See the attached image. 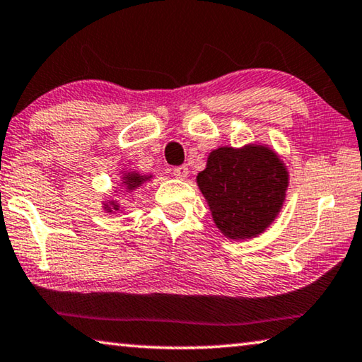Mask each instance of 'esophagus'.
Listing matches in <instances>:
<instances>
[{
	"instance_id": "obj_1",
	"label": "esophagus",
	"mask_w": 362,
	"mask_h": 362,
	"mask_svg": "<svg viewBox=\"0 0 362 362\" xmlns=\"http://www.w3.org/2000/svg\"><path fill=\"white\" fill-rule=\"evenodd\" d=\"M172 174H174L177 179H185V177L188 175V168L185 164L182 165H175L174 170H172Z\"/></svg>"
}]
</instances>
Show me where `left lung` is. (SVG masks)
Segmentation results:
<instances>
[{
  "label": "left lung",
  "mask_w": 362,
  "mask_h": 362,
  "mask_svg": "<svg viewBox=\"0 0 362 362\" xmlns=\"http://www.w3.org/2000/svg\"><path fill=\"white\" fill-rule=\"evenodd\" d=\"M197 180L216 226L235 240L266 230L282 208L288 187L284 164L264 146L212 151Z\"/></svg>",
  "instance_id": "left-lung-1"
}]
</instances>
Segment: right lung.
<instances>
[{"mask_svg": "<svg viewBox=\"0 0 362 362\" xmlns=\"http://www.w3.org/2000/svg\"><path fill=\"white\" fill-rule=\"evenodd\" d=\"M143 180L145 179H143V177L139 174H129L127 177H125V185H127L129 190H134V188L141 185ZM112 206H114V209H117L116 204H112Z\"/></svg>", "mask_w": 362, "mask_h": 362, "instance_id": "add662e5", "label": "right lung"}]
</instances>
